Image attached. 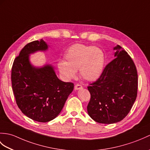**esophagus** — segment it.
<instances>
[{
    "mask_svg": "<svg viewBox=\"0 0 150 150\" xmlns=\"http://www.w3.org/2000/svg\"><path fill=\"white\" fill-rule=\"evenodd\" d=\"M82 88V86L80 84H76L75 86V90H79V89H81Z\"/></svg>",
    "mask_w": 150,
    "mask_h": 150,
    "instance_id": "esophagus-1",
    "label": "esophagus"
}]
</instances>
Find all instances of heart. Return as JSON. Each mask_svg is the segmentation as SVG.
<instances>
[{"label":"heart","instance_id":"heart-1","mask_svg":"<svg viewBox=\"0 0 150 150\" xmlns=\"http://www.w3.org/2000/svg\"><path fill=\"white\" fill-rule=\"evenodd\" d=\"M65 61L58 63V68L64 78L75 77L79 69L80 75L87 81L93 82L102 74L105 55L98 47L82 44H75L69 47L64 54Z\"/></svg>","mask_w":150,"mask_h":150}]
</instances>
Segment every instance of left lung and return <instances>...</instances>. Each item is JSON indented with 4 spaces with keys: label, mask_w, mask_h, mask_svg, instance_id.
<instances>
[{
    "label": "left lung",
    "mask_w": 150,
    "mask_h": 150,
    "mask_svg": "<svg viewBox=\"0 0 150 150\" xmlns=\"http://www.w3.org/2000/svg\"><path fill=\"white\" fill-rule=\"evenodd\" d=\"M114 59L100 77L88 87L91 94L87 107L89 116L96 122L112 124L127 116L137 93V72L130 55L120 45L113 48Z\"/></svg>",
    "instance_id": "1"
}]
</instances>
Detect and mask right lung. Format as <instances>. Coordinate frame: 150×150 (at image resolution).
Wrapping results in <instances>:
<instances>
[{"instance_id":"add662e5","label":"right lung","mask_w":150,"mask_h":150,"mask_svg":"<svg viewBox=\"0 0 150 150\" xmlns=\"http://www.w3.org/2000/svg\"><path fill=\"white\" fill-rule=\"evenodd\" d=\"M48 45L41 39L26 45L14 61L12 88L17 105L23 114L38 122H48L61 112L74 85L59 80L50 64L35 67L30 55L47 52Z\"/></svg>"}]
</instances>
